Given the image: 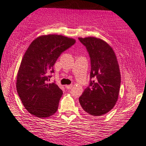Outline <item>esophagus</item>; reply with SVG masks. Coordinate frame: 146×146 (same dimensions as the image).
Listing matches in <instances>:
<instances>
[{
	"mask_svg": "<svg viewBox=\"0 0 146 146\" xmlns=\"http://www.w3.org/2000/svg\"><path fill=\"white\" fill-rule=\"evenodd\" d=\"M65 88H67V90H71L72 88H73V86L72 85H68V86H66Z\"/></svg>",
	"mask_w": 146,
	"mask_h": 146,
	"instance_id": "34e87169",
	"label": "esophagus"
}]
</instances>
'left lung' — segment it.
Segmentation results:
<instances>
[{
	"instance_id": "8db88e82",
	"label": "left lung",
	"mask_w": 146,
	"mask_h": 146,
	"mask_svg": "<svg viewBox=\"0 0 146 146\" xmlns=\"http://www.w3.org/2000/svg\"><path fill=\"white\" fill-rule=\"evenodd\" d=\"M91 60L90 85L79 101L88 115L100 117L116 104L121 86V73L115 53L108 44L95 37L79 38Z\"/></svg>"
}]
</instances>
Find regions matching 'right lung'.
<instances>
[{
  "mask_svg": "<svg viewBox=\"0 0 146 146\" xmlns=\"http://www.w3.org/2000/svg\"><path fill=\"white\" fill-rule=\"evenodd\" d=\"M75 43L73 38L49 34L36 38L25 51L17 75V91L24 107L38 118L57 111L62 91L48 84L53 66L64 50Z\"/></svg>",
  "mask_w": 146,
  "mask_h": 146,
  "instance_id": "obj_1",
  "label": "right lung"
}]
</instances>
